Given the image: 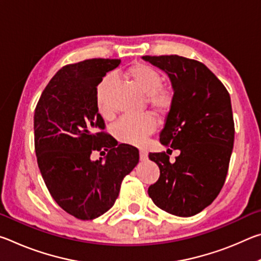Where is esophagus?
<instances>
[{
  "instance_id": "34e87169",
  "label": "esophagus",
  "mask_w": 261,
  "mask_h": 261,
  "mask_svg": "<svg viewBox=\"0 0 261 261\" xmlns=\"http://www.w3.org/2000/svg\"><path fill=\"white\" fill-rule=\"evenodd\" d=\"M139 158H140V161H146L147 160L148 156H147L146 149L139 148Z\"/></svg>"
}]
</instances>
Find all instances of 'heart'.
Returning <instances> with one entry per match:
<instances>
[{
    "instance_id": "heart-1",
    "label": "heart",
    "mask_w": 261,
    "mask_h": 261,
    "mask_svg": "<svg viewBox=\"0 0 261 261\" xmlns=\"http://www.w3.org/2000/svg\"><path fill=\"white\" fill-rule=\"evenodd\" d=\"M126 76L147 96V102L159 115L169 112L174 105V92L162 86L163 78L156 69L145 63H137L126 70ZM114 84V76L102 78L95 91V103L101 116L108 118L112 109L108 103V93ZM155 129V121L151 114L125 116L115 125V136L122 143L139 145Z\"/></svg>"
}]
</instances>
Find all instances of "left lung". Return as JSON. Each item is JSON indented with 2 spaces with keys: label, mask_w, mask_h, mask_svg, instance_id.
<instances>
[{
  "label": "left lung",
  "mask_w": 261,
  "mask_h": 261,
  "mask_svg": "<svg viewBox=\"0 0 261 261\" xmlns=\"http://www.w3.org/2000/svg\"><path fill=\"white\" fill-rule=\"evenodd\" d=\"M143 59L170 78L174 105L160 143L180 152L174 163L165 152L148 154L160 168L148 196L167 213L188 218L211 205L226 180L235 138L230 95L201 62L178 55Z\"/></svg>",
  "instance_id": "8db88e82"
}]
</instances>
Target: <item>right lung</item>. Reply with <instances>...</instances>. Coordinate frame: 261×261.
<instances>
[{
  "label": "right lung",
  "instance_id": "add662e5",
  "mask_svg": "<svg viewBox=\"0 0 261 261\" xmlns=\"http://www.w3.org/2000/svg\"><path fill=\"white\" fill-rule=\"evenodd\" d=\"M121 60L92 59L68 64L50 79L34 112V148L48 191L57 205L81 220H93L114 205L139 151L103 132L95 91ZM93 150L105 161L90 160Z\"/></svg>",
  "mask_w": 261,
  "mask_h": 261
}]
</instances>
